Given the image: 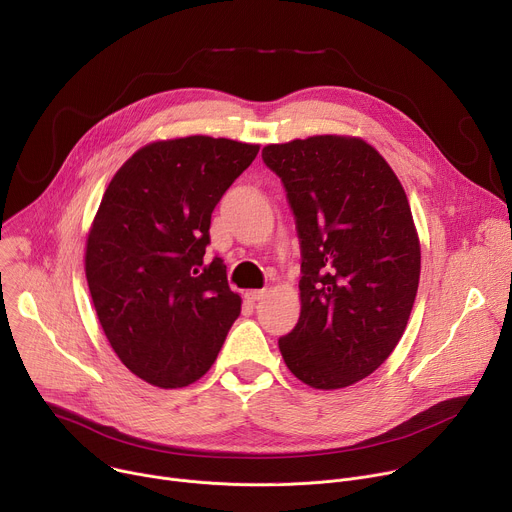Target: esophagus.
Returning a JSON list of instances; mask_svg holds the SVG:
<instances>
[{"label": "esophagus", "mask_w": 512, "mask_h": 512, "mask_svg": "<svg viewBox=\"0 0 512 512\" xmlns=\"http://www.w3.org/2000/svg\"><path fill=\"white\" fill-rule=\"evenodd\" d=\"M267 296V290H247L245 292V298L249 300V302H259V300H263Z\"/></svg>", "instance_id": "1"}]
</instances>
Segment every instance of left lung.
<instances>
[{
  "mask_svg": "<svg viewBox=\"0 0 512 512\" xmlns=\"http://www.w3.org/2000/svg\"><path fill=\"white\" fill-rule=\"evenodd\" d=\"M261 155L284 181L302 249V308L282 357L310 388H347L390 357L410 318L421 243L406 192L357 136L296 138Z\"/></svg>",
  "mask_w": 512,
  "mask_h": 512,
  "instance_id": "1",
  "label": "left lung"
}]
</instances>
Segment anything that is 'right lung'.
<instances>
[{
	"instance_id": "add662e5",
	"label": "right lung",
	"mask_w": 512,
	"mask_h": 512,
	"mask_svg": "<svg viewBox=\"0 0 512 512\" xmlns=\"http://www.w3.org/2000/svg\"><path fill=\"white\" fill-rule=\"evenodd\" d=\"M259 145L204 134L138 149L87 232L85 277L108 343L157 388L200 380L241 314L226 265L208 261L210 218Z\"/></svg>"
}]
</instances>
